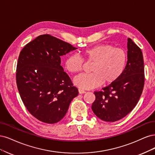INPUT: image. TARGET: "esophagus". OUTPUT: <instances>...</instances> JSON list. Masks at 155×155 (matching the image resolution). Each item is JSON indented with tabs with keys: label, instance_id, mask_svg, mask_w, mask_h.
Listing matches in <instances>:
<instances>
[{
	"label": "esophagus",
	"instance_id": "obj_1",
	"mask_svg": "<svg viewBox=\"0 0 155 155\" xmlns=\"http://www.w3.org/2000/svg\"><path fill=\"white\" fill-rule=\"evenodd\" d=\"M78 93L80 94H83V93H86V91H85L84 90H83V89H78Z\"/></svg>",
	"mask_w": 155,
	"mask_h": 155
}]
</instances>
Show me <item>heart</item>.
Instances as JSON below:
<instances>
[{
  "mask_svg": "<svg viewBox=\"0 0 155 155\" xmlns=\"http://www.w3.org/2000/svg\"><path fill=\"white\" fill-rule=\"evenodd\" d=\"M87 62H93L90 74H83L77 77L74 82L82 89L97 87L104 82L111 84L116 81L123 73L127 62V55L124 49L114 48L112 45H97L82 52ZM65 68L71 74L81 72L83 60L77 54H72L65 60Z\"/></svg>",
  "mask_w": 155,
  "mask_h": 155,
  "instance_id": "obj_1",
  "label": "heart"
}]
</instances>
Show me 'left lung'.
<instances>
[{
	"label": "left lung",
	"mask_w": 155,
	"mask_h": 155,
	"mask_svg": "<svg viewBox=\"0 0 155 155\" xmlns=\"http://www.w3.org/2000/svg\"><path fill=\"white\" fill-rule=\"evenodd\" d=\"M127 61L123 73L116 81L94 92L95 101L92 110L105 122L119 120L136 106L144 85V64L141 49L127 38Z\"/></svg>",
	"instance_id": "1"
}]
</instances>
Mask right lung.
I'll return each mask as SVG.
<instances>
[{
	"mask_svg": "<svg viewBox=\"0 0 155 155\" xmlns=\"http://www.w3.org/2000/svg\"><path fill=\"white\" fill-rule=\"evenodd\" d=\"M76 48L48 34L27 44L20 53L16 80L18 90L28 111L47 124L66 115L78 91L61 66V57Z\"/></svg>",
	"mask_w": 155,
	"mask_h": 155,
	"instance_id": "right-lung-1",
	"label": "right lung"
}]
</instances>
